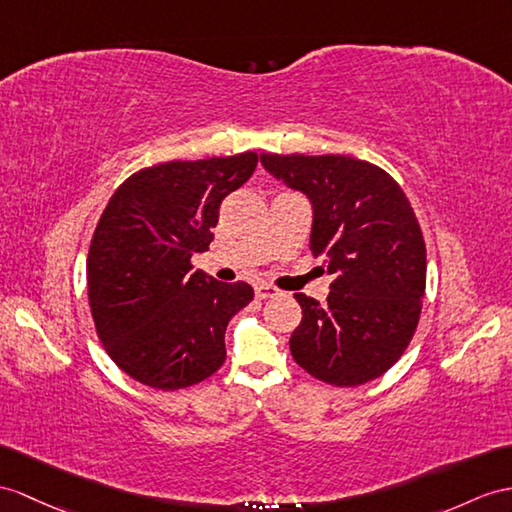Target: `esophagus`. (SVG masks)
Masks as SVG:
<instances>
[{
  "mask_svg": "<svg viewBox=\"0 0 512 512\" xmlns=\"http://www.w3.org/2000/svg\"><path fill=\"white\" fill-rule=\"evenodd\" d=\"M254 291H256V297H258V299H269V297H276V295H280V289H278V286L267 284V282H260V284H256V286H254Z\"/></svg>",
  "mask_w": 512,
  "mask_h": 512,
  "instance_id": "obj_1",
  "label": "esophagus"
}]
</instances>
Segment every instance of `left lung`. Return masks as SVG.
I'll return each mask as SVG.
<instances>
[{
  "instance_id": "8db88e82",
  "label": "left lung",
  "mask_w": 512,
  "mask_h": 512,
  "mask_svg": "<svg viewBox=\"0 0 512 512\" xmlns=\"http://www.w3.org/2000/svg\"><path fill=\"white\" fill-rule=\"evenodd\" d=\"M260 162L310 197V249L334 273L323 306L295 293L293 360L332 386L380 378L413 341L426 295V243L406 193L384 169L343 154H260Z\"/></svg>"
}]
</instances>
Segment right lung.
I'll list each match as a JSON object with an SVG mask.
<instances>
[{
	"label": "right lung",
	"instance_id": "1",
	"mask_svg": "<svg viewBox=\"0 0 512 512\" xmlns=\"http://www.w3.org/2000/svg\"><path fill=\"white\" fill-rule=\"evenodd\" d=\"M256 165V152L169 160L112 193L91 239L86 286L99 341L132 380L178 391L226 363L228 321L254 289L191 271V256L206 252L221 202Z\"/></svg>",
	"mask_w": 512,
	"mask_h": 512
}]
</instances>
